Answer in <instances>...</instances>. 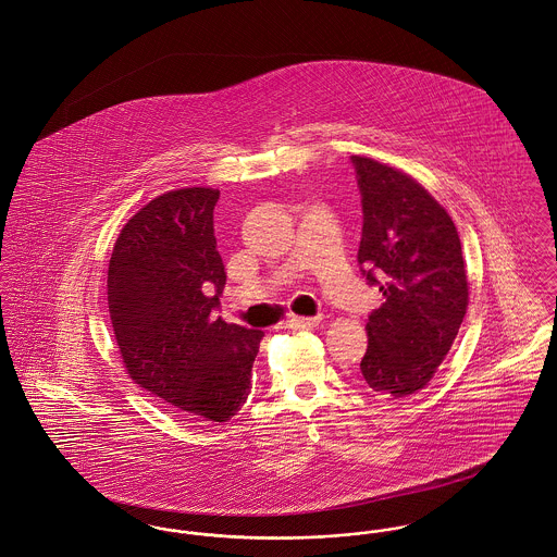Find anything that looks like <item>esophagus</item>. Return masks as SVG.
<instances>
[{"mask_svg":"<svg viewBox=\"0 0 557 557\" xmlns=\"http://www.w3.org/2000/svg\"><path fill=\"white\" fill-rule=\"evenodd\" d=\"M319 321L321 318H292L287 321V325L292 327V330H313V327H318Z\"/></svg>","mask_w":557,"mask_h":557,"instance_id":"obj_1","label":"esophagus"}]
</instances>
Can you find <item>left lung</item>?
Returning <instances> with one entry per match:
<instances>
[{
	"instance_id": "left-lung-1",
	"label": "left lung",
	"mask_w": 557,
	"mask_h": 557,
	"mask_svg": "<svg viewBox=\"0 0 557 557\" xmlns=\"http://www.w3.org/2000/svg\"><path fill=\"white\" fill-rule=\"evenodd\" d=\"M362 195L360 272L386 302L367 321L360 382L380 395L418 393L457 338L470 289L448 212L407 173L351 157Z\"/></svg>"
}]
</instances>
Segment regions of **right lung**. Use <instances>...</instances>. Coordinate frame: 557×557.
<instances>
[{
    "instance_id": "1",
    "label": "right lung",
    "mask_w": 557,
    "mask_h": 557,
    "mask_svg": "<svg viewBox=\"0 0 557 557\" xmlns=\"http://www.w3.org/2000/svg\"><path fill=\"white\" fill-rule=\"evenodd\" d=\"M216 188L169 190L120 232L109 261L113 334L135 384L188 422H227L250 393L261 330L216 318L227 272Z\"/></svg>"
}]
</instances>
